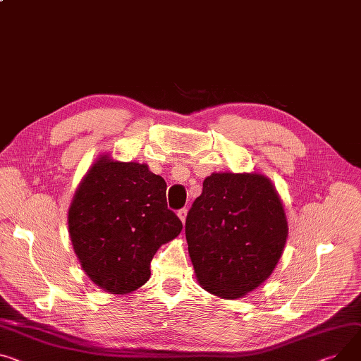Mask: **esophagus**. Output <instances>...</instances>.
<instances>
[{
	"label": "esophagus",
	"instance_id": "1",
	"mask_svg": "<svg viewBox=\"0 0 361 361\" xmlns=\"http://www.w3.org/2000/svg\"><path fill=\"white\" fill-rule=\"evenodd\" d=\"M177 214H178L180 221H181L183 224H185V218H187V209H185V207H184V209H180V210L177 212Z\"/></svg>",
	"mask_w": 361,
	"mask_h": 361
}]
</instances>
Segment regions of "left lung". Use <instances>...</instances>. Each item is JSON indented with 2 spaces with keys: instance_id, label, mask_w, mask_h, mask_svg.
Segmentation results:
<instances>
[{
  "instance_id": "obj_1",
  "label": "left lung",
  "mask_w": 361,
  "mask_h": 361,
  "mask_svg": "<svg viewBox=\"0 0 361 361\" xmlns=\"http://www.w3.org/2000/svg\"><path fill=\"white\" fill-rule=\"evenodd\" d=\"M287 232L276 188L255 173H213L185 219L196 277L204 290L224 299L243 298L270 277Z\"/></svg>"
}]
</instances>
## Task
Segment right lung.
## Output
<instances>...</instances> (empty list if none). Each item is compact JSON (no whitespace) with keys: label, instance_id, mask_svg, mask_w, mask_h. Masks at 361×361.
<instances>
[{"label":"right lung","instance_id":"right-lung-1","mask_svg":"<svg viewBox=\"0 0 361 361\" xmlns=\"http://www.w3.org/2000/svg\"><path fill=\"white\" fill-rule=\"evenodd\" d=\"M165 195L166 183L147 164L104 155L90 168L72 199L68 228L82 270L100 289L125 295L149 280L155 252L183 229Z\"/></svg>","mask_w":361,"mask_h":361}]
</instances>
